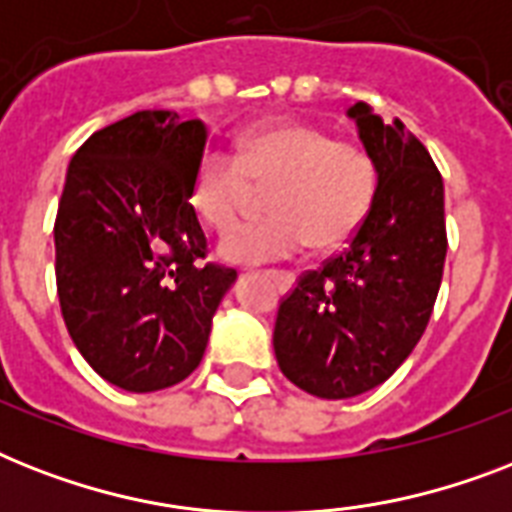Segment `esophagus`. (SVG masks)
Wrapping results in <instances>:
<instances>
[{
  "label": "esophagus",
  "mask_w": 512,
  "mask_h": 512,
  "mask_svg": "<svg viewBox=\"0 0 512 512\" xmlns=\"http://www.w3.org/2000/svg\"><path fill=\"white\" fill-rule=\"evenodd\" d=\"M292 281H295V276H292V273H279V284L284 289L292 287Z\"/></svg>",
  "instance_id": "esophagus-1"
}]
</instances>
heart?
<instances>
[{"instance_id":"obj_1","label":"heart","mask_w":512,"mask_h":512,"mask_svg":"<svg viewBox=\"0 0 512 512\" xmlns=\"http://www.w3.org/2000/svg\"><path fill=\"white\" fill-rule=\"evenodd\" d=\"M255 188H271L273 217L231 233L220 255L231 263H271L313 249L345 247L372 212L380 170L358 143L335 140L316 124L273 119L247 130L236 159L223 151L201 156L191 185L196 215L217 233L236 228Z\"/></svg>"}]
</instances>
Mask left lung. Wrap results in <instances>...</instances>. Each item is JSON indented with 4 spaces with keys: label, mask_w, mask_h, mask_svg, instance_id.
<instances>
[{
    "label": "left lung",
    "mask_w": 512,
    "mask_h": 512,
    "mask_svg": "<svg viewBox=\"0 0 512 512\" xmlns=\"http://www.w3.org/2000/svg\"><path fill=\"white\" fill-rule=\"evenodd\" d=\"M380 188L340 255L305 271L279 303L273 350L289 382L350 398L385 382L428 327L446 260L444 180L428 148L366 103L348 108Z\"/></svg>",
    "instance_id": "left-lung-1"
}]
</instances>
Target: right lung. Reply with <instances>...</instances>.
<instances>
[{
  "instance_id": "obj_1",
  "label": "right lung",
  "mask_w": 512,
  "mask_h": 512,
  "mask_svg": "<svg viewBox=\"0 0 512 512\" xmlns=\"http://www.w3.org/2000/svg\"><path fill=\"white\" fill-rule=\"evenodd\" d=\"M204 148L199 119L138 111L92 132L68 164L55 217L60 311L84 361L130 393L170 388L201 364L236 279L207 263L191 204Z\"/></svg>"
}]
</instances>
